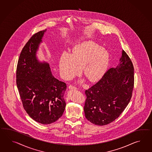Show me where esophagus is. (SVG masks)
Wrapping results in <instances>:
<instances>
[{
	"label": "esophagus",
	"mask_w": 152,
	"mask_h": 152,
	"mask_svg": "<svg viewBox=\"0 0 152 152\" xmlns=\"http://www.w3.org/2000/svg\"><path fill=\"white\" fill-rule=\"evenodd\" d=\"M69 89H77V88L75 86L72 85L69 86Z\"/></svg>",
	"instance_id": "esophagus-1"
}]
</instances>
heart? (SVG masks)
<instances>
[{
	"label": "heart",
	"instance_id": "1",
	"mask_svg": "<svg viewBox=\"0 0 152 152\" xmlns=\"http://www.w3.org/2000/svg\"><path fill=\"white\" fill-rule=\"evenodd\" d=\"M109 60L107 50L96 43L88 41L76 48L72 55L63 52L60 58V72L63 77L71 78L83 67L86 77L91 81H96L104 74Z\"/></svg>",
	"mask_w": 152,
	"mask_h": 152
}]
</instances>
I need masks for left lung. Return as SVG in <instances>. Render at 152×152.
Listing matches in <instances>:
<instances>
[{"instance_id": "8db88e82", "label": "left lung", "mask_w": 152, "mask_h": 152, "mask_svg": "<svg viewBox=\"0 0 152 152\" xmlns=\"http://www.w3.org/2000/svg\"><path fill=\"white\" fill-rule=\"evenodd\" d=\"M134 86V68L124 50L120 63L110 68L95 85L86 90V118L103 126L114 121L129 103Z\"/></svg>"}]
</instances>
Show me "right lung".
I'll return each mask as SVG.
<instances>
[{
	"mask_svg": "<svg viewBox=\"0 0 152 152\" xmlns=\"http://www.w3.org/2000/svg\"><path fill=\"white\" fill-rule=\"evenodd\" d=\"M47 30L34 34L19 56L16 69V85L22 105L30 117L42 124L56 122L66 107V83L52 74L49 64L40 62L37 50Z\"/></svg>",
	"mask_w": 152,
	"mask_h": 152,
	"instance_id": "obj_1",
	"label": "right lung"
}]
</instances>
